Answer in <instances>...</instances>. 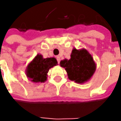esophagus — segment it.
I'll return each instance as SVG.
<instances>
[{"label":"esophagus","instance_id":"34e87169","mask_svg":"<svg viewBox=\"0 0 121 121\" xmlns=\"http://www.w3.org/2000/svg\"><path fill=\"white\" fill-rule=\"evenodd\" d=\"M56 60H57V61H58V63L59 64V63H60V56H56Z\"/></svg>","mask_w":121,"mask_h":121}]
</instances>
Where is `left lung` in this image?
<instances>
[{
    "mask_svg": "<svg viewBox=\"0 0 121 121\" xmlns=\"http://www.w3.org/2000/svg\"><path fill=\"white\" fill-rule=\"evenodd\" d=\"M60 65L66 70L68 78L79 84L89 81L96 69L94 58L85 48L77 50L73 48L71 58L61 60Z\"/></svg>",
    "mask_w": 121,
    "mask_h": 121,
    "instance_id": "8db88e82",
    "label": "left lung"
}]
</instances>
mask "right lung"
<instances>
[{
    "instance_id": "obj_1",
    "label": "right lung",
    "mask_w": 121,
    "mask_h": 121,
    "mask_svg": "<svg viewBox=\"0 0 121 121\" xmlns=\"http://www.w3.org/2000/svg\"><path fill=\"white\" fill-rule=\"evenodd\" d=\"M57 60L54 57L43 58L38 54L27 66L26 74L27 77L34 83H44L47 80L49 69L57 65Z\"/></svg>"
}]
</instances>
